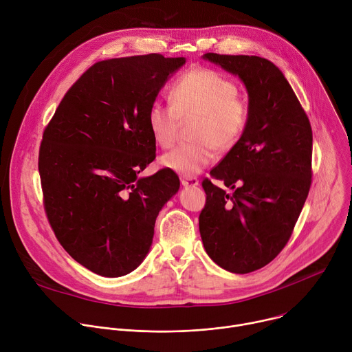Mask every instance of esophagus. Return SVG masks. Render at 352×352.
I'll list each match as a JSON object with an SVG mask.
<instances>
[{
    "instance_id": "34e87169",
    "label": "esophagus",
    "mask_w": 352,
    "mask_h": 352,
    "mask_svg": "<svg viewBox=\"0 0 352 352\" xmlns=\"http://www.w3.org/2000/svg\"><path fill=\"white\" fill-rule=\"evenodd\" d=\"M181 184L188 188V186H197L199 185V179L196 177H189V178H182Z\"/></svg>"
}]
</instances>
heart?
I'll return each mask as SVG.
<instances>
[{
	"mask_svg": "<svg viewBox=\"0 0 352 352\" xmlns=\"http://www.w3.org/2000/svg\"><path fill=\"white\" fill-rule=\"evenodd\" d=\"M171 103L150 106L147 125L155 142L170 148L181 120L196 117L192 138L197 142L182 144L162 159L166 168L184 177L206 168L214 157V147L220 152L232 148L248 125L249 107L238 97V86L212 69L193 68L182 74L171 89Z\"/></svg>",
	"mask_w": 352,
	"mask_h": 352,
	"instance_id": "heart-1",
	"label": "heart"
}]
</instances>
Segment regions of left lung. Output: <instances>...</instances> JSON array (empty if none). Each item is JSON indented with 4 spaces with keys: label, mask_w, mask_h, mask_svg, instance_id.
Masks as SVG:
<instances>
[{
    "label": "left lung",
    "mask_w": 352,
    "mask_h": 352,
    "mask_svg": "<svg viewBox=\"0 0 352 352\" xmlns=\"http://www.w3.org/2000/svg\"><path fill=\"white\" fill-rule=\"evenodd\" d=\"M238 76L249 120L238 143L210 171L231 192L202 182L199 231L210 259L245 274L270 263L288 242L312 182V128L283 72L256 56H204Z\"/></svg>",
    "instance_id": "left-lung-1"
}]
</instances>
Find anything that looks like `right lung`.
I'll return each instance as SVG.
<instances>
[{
	"instance_id": "add662e5",
	"label": "right lung",
	"mask_w": 352,
	"mask_h": 352,
	"mask_svg": "<svg viewBox=\"0 0 352 352\" xmlns=\"http://www.w3.org/2000/svg\"><path fill=\"white\" fill-rule=\"evenodd\" d=\"M185 63L162 54L96 63L44 129L38 173L50 226L98 276L121 277L143 262L159 212L179 189L170 168L139 174L156 159L148 109Z\"/></svg>"
}]
</instances>
